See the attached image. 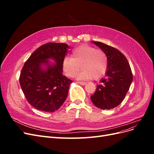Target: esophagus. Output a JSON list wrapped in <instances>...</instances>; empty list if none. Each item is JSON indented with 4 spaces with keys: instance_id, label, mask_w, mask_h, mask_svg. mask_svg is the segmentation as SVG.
<instances>
[{
    "instance_id": "1",
    "label": "esophagus",
    "mask_w": 154,
    "mask_h": 154,
    "mask_svg": "<svg viewBox=\"0 0 154 154\" xmlns=\"http://www.w3.org/2000/svg\"><path fill=\"white\" fill-rule=\"evenodd\" d=\"M78 83H79V84H80L82 85H85L87 84L86 82H78Z\"/></svg>"
}]
</instances>
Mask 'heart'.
Instances as JSON below:
<instances>
[{"label":"heart","instance_id":"heart-1","mask_svg":"<svg viewBox=\"0 0 154 154\" xmlns=\"http://www.w3.org/2000/svg\"><path fill=\"white\" fill-rule=\"evenodd\" d=\"M79 72L76 78L79 80H97L103 76L108 68V58L103 51L96 49L88 45H83L74 49L71 58H64L62 67L69 77H73Z\"/></svg>","mask_w":154,"mask_h":154}]
</instances>
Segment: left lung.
<instances>
[{
	"label": "left lung",
	"instance_id": "1",
	"mask_svg": "<svg viewBox=\"0 0 154 154\" xmlns=\"http://www.w3.org/2000/svg\"><path fill=\"white\" fill-rule=\"evenodd\" d=\"M92 42L106 53L108 68L91 99L101 109H114L122 103L129 90L133 80L131 69L127 58L119 50L100 42Z\"/></svg>",
	"mask_w": 154,
	"mask_h": 154
}]
</instances>
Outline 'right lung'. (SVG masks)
<instances>
[{
  "label": "right lung",
  "instance_id": "1",
  "mask_svg": "<svg viewBox=\"0 0 154 154\" xmlns=\"http://www.w3.org/2000/svg\"><path fill=\"white\" fill-rule=\"evenodd\" d=\"M68 49L66 44L48 43L35 50L25 62L20 85L27 101L36 109L53 112L66 100L72 83L62 74V62Z\"/></svg>",
  "mask_w": 154,
  "mask_h": 154
}]
</instances>
